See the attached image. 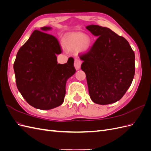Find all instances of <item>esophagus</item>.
<instances>
[{"label":"esophagus","instance_id":"obj_1","mask_svg":"<svg viewBox=\"0 0 151 151\" xmlns=\"http://www.w3.org/2000/svg\"><path fill=\"white\" fill-rule=\"evenodd\" d=\"M81 60L79 58H76L75 61H74V67L76 68V70H79V68H81Z\"/></svg>","mask_w":151,"mask_h":151}]
</instances>
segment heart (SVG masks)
Returning <instances> with one entry per match:
<instances>
[{
    "mask_svg": "<svg viewBox=\"0 0 151 151\" xmlns=\"http://www.w3.org/2000/svg\"><path fill=\"white\" fill-rule=\"evenodd\" d=\"M91 40L81 33H71L67 34L63 39V44L68 51L87 52L91 47Z\"/></svg>",
    "mask_w": 151,
    "mask_h": 151,
    "instance_id": "1",
    "label": "heart"
}]
</instances>
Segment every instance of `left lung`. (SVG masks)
<instances>
[{
	"label": "left lung",
	"instance_id": "left-lung-1",
	"mask_svg": "<svg viewBox=\"0 0 151 151\" xmlns=\"http://www.w3.org/2000/svg\"><path fill=\"white\" fill-rule=\"evenodd\" d=\"M98 36L89 51L81 55L92 101L108 104L120 100L133 81L135 53L128 41L106 27L86 26Z\"/></svg>",
	"mask_w": 151,
	"mask_h": 151
}]
</instances>
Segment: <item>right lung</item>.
Masks as SVG:
<instances>
[{
    "label": "right lung",
    "instance_id": "right-lung-1",
    "mask_svg": "<svg viewBox=\"0 0 151 151\" xmlns=\"http://www.w3.org/2000/svg\"><path fill=\"white\" fill-rule=\"evenodd\" d=\"M61 53L55 36L36 29L17 53L14 63L17 88L34 108L53 109L64 101L66 82L75 74L76 68L72 57L64 64L57 63L56 55Z\"/></svg>",
    "mask_w": 151,
    "mask_h": 151
}]
</instances>
